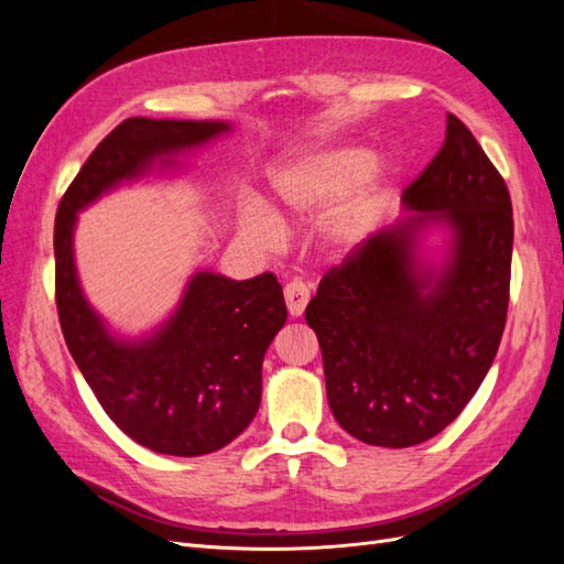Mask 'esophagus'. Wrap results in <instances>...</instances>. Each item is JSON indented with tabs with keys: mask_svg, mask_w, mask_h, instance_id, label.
I'll list each match as a JSON object with an SVG mask.
<instances>
[{
	"mask_svg": "<svg viewBox=\"0 0 564 564\" xmlns=\"http://www.w3.org/2000/svg\"><path fill=\"white\" fill-rule=\"evenodd\" d=\"M284 301H286L289 315H292V317H301L303 311H305V305H308V301H311V289H308V284H303L301 280L289 282V284L284 286Z\"/></svg>",
	"mask_w": 564,
	"mask_h": 564,
	"instance_id": "obj_1",
	"label": "esophagus"
}]
</instances>
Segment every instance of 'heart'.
<instances>
[{
    "label": "heart",
    "mask_w": 564,
    "mask_h": 564,
    "mask_svg": "<svg viewBox=\"0 0 564 564\" xmlns=\"http://www.w3.org/2000/svg\"><path fill=\"white\" fill-rule=\"evenodd\" d=\"M272 209L256 204L240 220V235L263 251L278 249L284 226L311 224L313 245L329 261L360 251L388 209L392 178L360 143L299 152L270 169Z\"/></svg>",
    "instance_id": "b5f03b06"
}]
</instances>
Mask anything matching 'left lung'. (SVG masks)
<instances>
[{
	"instance_id": "left-lung-1",
	"label": "left lung",
	"mask_w": 564,
	"mask_h": 564,
	"mask_svg": "<svg viewBox=\"0 0 564 564\" xmlns=\"http://www.w3.org/2000/svg\"><path fill=\"white\" fill-rule=\"evenodd\" d=\"M402 216L322 278L305 308L340 429L414 447L464 412L506 327L513 207L458 117Z\"/></svg>"
}]
</instances>
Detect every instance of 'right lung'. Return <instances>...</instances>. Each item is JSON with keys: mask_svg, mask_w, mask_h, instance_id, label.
<instances>
[{"mask_svg": "<svg viewBox=\"0 0 564 564\" xmlns=\"http://www.w3.org/2000/svg\"><path fill=\"white\" fill-rule=\"evenodd\" d=\"M228 133L224 119L129 117L84 162L56 214V305L67 350L117 429L158 454H212L253 421L263 357L286 322L282 286L270 272L237 282L199 268L158 327L127 336L84 294L75 230L104 195L148 176H178L185 158Z\"/></svg>", "mask_w": 564, "mask_h": 564, "instance_id": "1", "label": "right lung"}]
</instances>
